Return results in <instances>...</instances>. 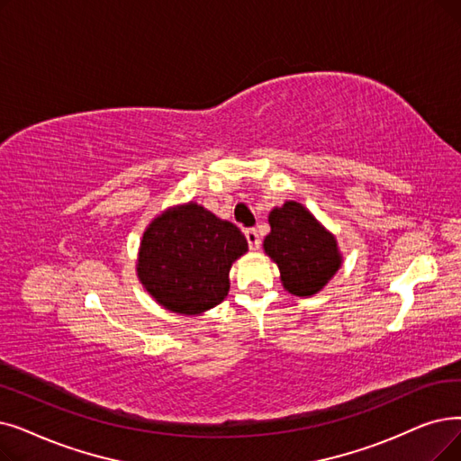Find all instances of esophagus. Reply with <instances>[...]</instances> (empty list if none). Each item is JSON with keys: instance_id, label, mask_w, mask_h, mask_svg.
I'll use <instances>...</instances> for the list:
<instances>
[{"instance_id": "1", "label": "esophagus", "mask_w": 461, "mask_h": 461, "mask_svg": "<svg viewBox=\"0 0 461 461\" xmlns=\"http://www.w3.org/2000/svg\"><path fill=\"white\" fill-rule=\"evenodd\" d=\"M245 237H247V241H249L250 250H258V249H259V245H262V241H259V235H258V231H256L254 228L247 230V231H245Z\"/></svg>"}]
</instances>
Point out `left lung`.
Returning a JSON list of instances; mask_svg holds the SVG:
<instances>
[{"label": "left lung", "instance_id": "8db88e82", "mask_svg": "<svg viewBox=\"0 0 461 461\" xmlns=\"http://www.w3.org/2000/svg\"><path fill=\"white\" fill-rule=\"evenodd\" d=\"M269 224L264 249L278 266L285 288L294 295L316 294L341 266L333 235L295 202L273 209Z\"/></svg>", "mask_w": 461, "mask_h": 461}]
</instances>
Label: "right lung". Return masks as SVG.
I'll return each mask as SVG.
<instances>
[{
  "instance_id": "1",
  "label": "right lung",
  "mask_w": 461,
  "mask_h": 461,
  "mask_svg": "<svg viewBox=\"0 0 461 461\" xmlns=\"http://www.w3.org/2000/svg\"><path fill=\"white\" fill-rule=\"evenodd\" d=\"M247 249L245 235L228 220L195 203L173 207L147 228L137 275L159 305L199 314L222 303L230 267Z\"/></svg>"
}]
</instances>
